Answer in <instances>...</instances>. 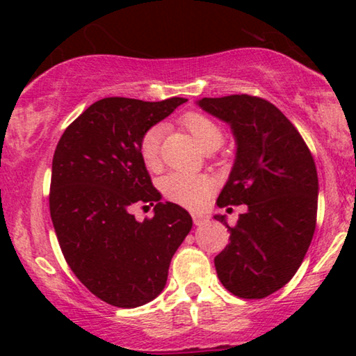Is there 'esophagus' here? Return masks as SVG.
I'll list each match as a JSON object with an SVG mask.
<instances>
[{"instance_id": "34e87169", "label": "esophagus", "mask_w": 356, "mask_h": 356, "mask_svg": "<svg viewBox=\"0 0 356 356\" xmlns=\"http://www.w3.org/2000/svg\"><path fill=\"white\" fill-rule=\"evenodd\" d=\"M209 216H206V213H201V212H193V220L196 225H204V223L209 222Z\"/></svg>"}]
</instances>
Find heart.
Listing matches in <instances>:
<instances>
[{"label": "heart", "mask_w": 356, "mask_h": 356, "mask_svg": "<svg viewBox=\"0 0 356 356\" xmlns=\"http://www.w3.org/2000/svg\"><path fill=\"white\" fill-rule=\"evenodd\" d=\"M181 123L186 128L202 150H216L223 140V131L216 121L201 113H188L183 116ZM162 126H152L140 139V157L145 167L157 168L160 165V140H162ZM163 196L170 201L186 207H197L206 202L212 189L211 179L204 175L173 172L167 175L160 183Z\"/></svg>", "instance_id": "1"}]
</instances>
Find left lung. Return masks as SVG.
I'll return each mask as SVG.
<instances>
[{"mask_svg":"<svg viewBox=\"0 0 356 356\" xmlns=\"http://www.w3.org/2000/svg\"><path fill=\"white\" fill-rule=\"evenodd\" d=\"M197 105L232 128L236 157L218 207L241 206L236 225L213 218L230 243L213 264L222 285L240 298H266L289 284L313 240L318 172L308 145L270 102L252 95L201 99Z\"/></svg>","mask_w":356,"mask_h":356,"instance_id":"1","label":"left lung"}]
</instances>
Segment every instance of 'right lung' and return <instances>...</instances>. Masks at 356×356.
Wrapping results in <instances>:
<instances>
[{
    "instance_id": "1",
    "label": "right lung",
    "mask_w": 356,
    "mask_h": 356,
    "mask_svg": "<svg viewBox=\"0 0 356 356\" xmlns=\"http://www.w3.org/2000/svg\"><path fill=\"white\" fill-rule=\"evenodd\" d=\"M184 102L102 99L67 126L53 155L50 213L63 256L97 298L118 308L160 295L193 227L188 211L160 202L139 150L143 136ZM138 203L154 205V217L136 221Z\"/></svg>"
}]
</instances>
